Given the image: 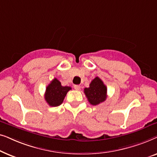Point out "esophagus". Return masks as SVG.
Instances as JSON below:
<instances>
[{
  "label": "esophagus",
  "mask_w": 157,
  "mask_h": 157,
  "mask_svg": "<svg viewBox=\"0 0 157 157\" xmlns=\"http://www.w3.org/2000/svg\"><path fill=\"white\" fill-rule=\"evenodd\" d=\"M74 89H76V90H77V91H78V90H80L81 86L80 85H75L74 86Z\"/></svg>",
  "instance_id": "esophagus-1"
}]
</instances>
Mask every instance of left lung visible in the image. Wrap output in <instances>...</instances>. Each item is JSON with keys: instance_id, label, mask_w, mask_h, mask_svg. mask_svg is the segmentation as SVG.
Masks as SVG:
<instances>
[{"instance_id": "left-lung-1", "label": "left lung", "mask_w": 157, "mask_h": 157, "mask_svg": "<svg viewBox=\"0 0 157 157\" xmlns=\"http://www.w3.org/2000/svg\"><path fill=\"white\" fill-rule=\"evenodd\" d=\"M84 94L91 105L99 104L104 102L107 97V88L98 77L93 79L89 88H85Z\"/></svg>"}]
</instances>
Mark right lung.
<instances>
[{"label": "right lung", "instance_id": "right-lung-1", "mask_svg": "<svg viewBox=\"0 0 157 157\" xmlns=\"http://www.w3.org/2000/svg\"><path fill=\"white\" fill-rule=\"evenodd\" d=\"M70 86H63L57 78H54L47 86L44 98L50 106H58L63 101L64 98L70 91Z\"/></svg>", "mask_w": 157, "mask_h": 157}]
</instances>
